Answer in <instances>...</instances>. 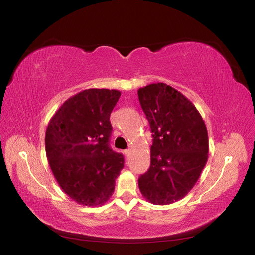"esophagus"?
Wrapping results in <instances>:
<instances>
[{
	"instance_id": "esophagus-1",
	"label": "esophagus",
	"mask_w": 255,
	"mask_h": 255,
	"mask_svg": "<svg viewBox=\"0 0 255 255\" xmlns=\"http://www.w3.org/2000/svg\"><path fill=\"white\" fill-rule=\"evenodd\" d=\"M125 154H126V156H129L130 149H129V148H128V149H126V150H125Z\"/></svg>"
}]
</instances>
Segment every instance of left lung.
I'll list each match as a JSON object with an SVG mask.
<instances>
[{
  "label": "left lung",
  "instance_id": "obj_1",
  "mask_svg": "<svg viewBox=\"0 0 255 255\" xmlns=\"http://www.w3.org/2000/svg\"><path fill=\"white\" fill-rule=\"evenodd\" d=\"M138 97L152 133L150 166L139 188L152 204H171L187 195L206 165L205 122L188 98L164 83L140 88Z\"/></svg>",
  "mask_w": 255,
  "mask_h": 255
}]
</instances>
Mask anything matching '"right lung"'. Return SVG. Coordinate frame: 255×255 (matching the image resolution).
I'll use <instances>...</instances> for the list:
<instances>
[{"instance_id":"add662e5","label":"right lung","mask_w":255,"mask_h":255,"mask_svg":"<svg viewBox=\"0 0 255 255\" xmlns=\"http://www.w3.org/2000/svg\"><path fill=\"white\" fill-rule=\"evenodd\" d=\"M120 95L118 90H84L68 98L48 124L50 168L60 188L78 204H105L125 166L124 156L109 143L110 115Z\"/></svg>"}]
</instances>
